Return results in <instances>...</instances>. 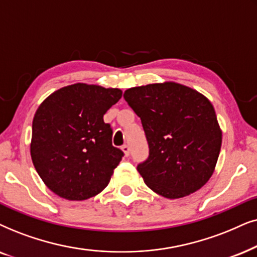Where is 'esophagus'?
<instances>
[{"instance_id":"34e87169","label":"esophagus","mask_w":257,"mask_h":257,"mask_svg":"<svg viewBox=\"0 0 257 257\" xmlns=\"http://www.w3.org/2000/svg\"><path fill=\"white\" fill-rule=\"evenodd\" d=\"M121 149H122L123 154H124V156H129V154H131V148H129V146H126V145L122 146Z\"/></svg>"}]
</instances>
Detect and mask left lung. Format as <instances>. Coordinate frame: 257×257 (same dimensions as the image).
I'll return each instance as SVG.
<instances>
[{"mask_svg": "<svg viewBox=\"0 0 257 257\" xmlns=\"http://www.w3.org/2000/svg\"><path fill=\"white\" fill-rule=\"evenodd\" d=\"M141 118L149 157L138 166L147 186L175 200L206 184L216 167L222 131L211 102L173 81L126 89L123 94Z\"/></svg>", "mask_w": 257, "mask_h": 257, "instance_id": "obj_1", "label": "left lung"}]
</instances>
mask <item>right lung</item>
Instances as JSON below:
<instances>
[{
  "label": "right lung",
  "instance_id": "right-lung-1",
  "mask_svg": "<svg viewBox=\"0 0 257 257\" xmlns=\"http://www.w3.org/2000/svg\"><path fill=\"white\" fill-rule=\"evenodd\" d=\"M121 97L118 88L74 83L57 89L39 105L30 155L53 193L83 201L108 186L123 153L111 145L112 131L103 115Z\"/></svg>",
  "mask_w": 257,
  "mask_h": 257
}]
</instances>
